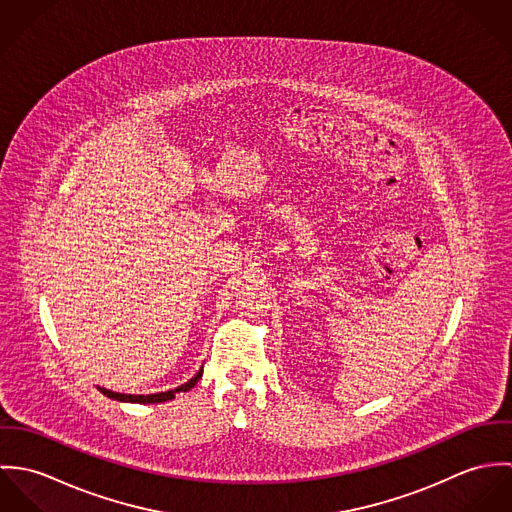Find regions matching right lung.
<instances>
[{"mask_svg":"<svg viewBox=\"0 0 512 512\" xmlns=\"http://www.w3.org/2000/svg\"><path fill=\"white\" fill-rule=\"evenodd\" d=\"M203 376V368L189 380V382H185V384H181L179 388H175V390H167V392H159V394H120V392H112V390H108V388H100L98 386V390L104 394V396H108V398H112V400H120V402H136V404H159V402H167V400H173L175 398V394L177 392H187V390H191L197 382H199V378Z\"/></svg>","mask_w":512,"mask_h":512,"instance_id":"1","label":"right lung"}]
</instances>
